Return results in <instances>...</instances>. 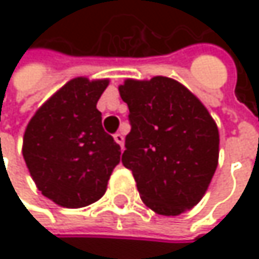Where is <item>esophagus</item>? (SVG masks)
<instances>
[{"mask_svg": "<svg viewBox=\"0 0 259 259\" xmlns=\"http://www.w3.org/2000/svg\"><path fill=\"white\" fill-rule=\"evenodd\" d=\"M114 139H115V142L120 144V147L123 148V145H124V136H123V133H120V132L115 133V135H114Z\"/></svg>", "mask_w": 259, "mask_h": 259, "instance_id": "1", "label": "esophagus"}]
</instances>
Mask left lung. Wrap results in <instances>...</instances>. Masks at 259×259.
Wrapping results in <instances>:
<instances>
[{
  "instance_id": "8db88e82",
  "label": "left lung",
  "mask_w": 259,
  "mask_h": 259,
  "mask_svg": "<svg viewBox=\"0 0 259 259\" xmlns=\"http://www.w3.org/2000/svg\"><path fill=\"white\" fill-rule=\"evenodd\" d=\"M118 90L130 123L121 162L132 171L144 204L163 216L190 210L218 168L216 123L174 79H127Z\"/></svg>"
}]
</instances>
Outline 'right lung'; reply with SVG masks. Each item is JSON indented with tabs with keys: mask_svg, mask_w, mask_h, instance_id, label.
<instances>
[{
	"mask_svg": "<svg viewBox=\"0 0 259 259\" xmlns=\"http://www.w3.org/2000/svg\"><path fill=\"white\" fill-rule=\"evenodd\" d=\"M108 79L76 78L57 91L31 118L24 159L38 190L55 204L80 208L100 199L121 148L102 127L97 100Z\"/></svg>",
	"mask_w": 259,
	"mask_h": 259,
	"instance_id": "1",
	"label": "right lung"
}]
</instances>
